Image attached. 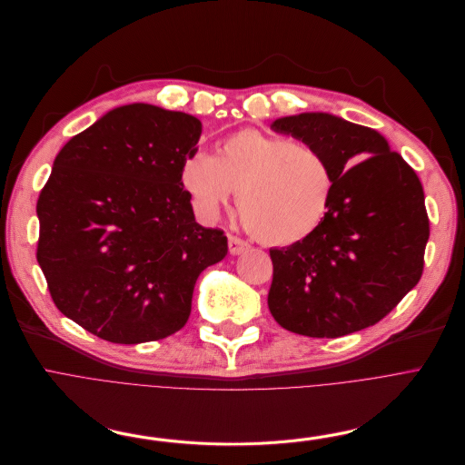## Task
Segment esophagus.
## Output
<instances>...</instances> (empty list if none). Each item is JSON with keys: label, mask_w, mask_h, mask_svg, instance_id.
<instances>
[{"label": "esophagus", "mask_w": 465, "mask_h": 465, "mask_svg": "<svg viewBox=\"0 0 465 465\" xmlns=\"http://www.w3.org/2000/svg\"><path fill=\"white\" fill-rule=\"evenodd\" d=\"M248 250H250V244H248L246 240H242L240 236H234V234L229 236V252H231V255H240V253H244Z\"/></svg>", "instance_id": "esophagus-1"}]
</instances>
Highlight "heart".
<instances>
[{"instance_id":"1","label":"heart","mask_w":465,"mask_h":465,"mask_svg":"<svg viewBox=\"0 0 465 465\" xmlns=\"http://www.w3.org/2000/svg\"><path fill=\"white\" fill-rule=\"evenodd\" d=\"M182 183L204 215H215L240 190L238 212L246 231L274 248L311 238L337 187L335 172L318 147L255 128L227 136L217 157L201 149L189 153Z\"/></svg>"}]
</instances>
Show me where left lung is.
Wrapping results in <instances>:
<instances>
[{
    "mask_svg": "<svg viewBox=\"0 0 465 465\" xmlns=\"http://www.w3.org/2000/svg\"><path fill=\"white\" fill-rule=\"evenodd\" d=\"M272 130L318 147L337 187L311 238L271 250V314L283 329L316 339L379 323L424 271L430 217L416 172L377 130L335 115L283 117Z\"/></svg>",
    "mask_w": 465,
    "mask_h": 465,
    "instance_id": "left-lung-1",
    "label": "left lung"
}]
</instances>
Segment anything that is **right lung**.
Returning <instances> with one entry per match:
<instances>
[{"label":"right lung","mask_w":465,"mask_h":465,"mask_svg":"<svg viewBox=\"0 0 465 465\" xmlns=\"http://www.w3.org/2000/svg\"><path fill=\"white\" fill-rule=\"evenodd\" d=\"M201 134L193 115L130 104L56 154L37 198V262L58 311L88 333L115 344L175 333L198 274L227 255L182 183Z\"/></svg>","instance_id":"right-lung-1"}]
</instances>
